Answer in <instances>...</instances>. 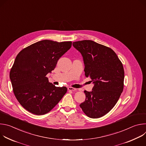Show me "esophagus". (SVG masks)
<instances>
[{"instance_id":"obj_1","label":"esophagus","mask_w":146,"mask_h":146,"mask_svg":"<svg viewBox=\"0 0 146 146\" xmlns=\"http://www.w3.org/2000/svg\"><path fill=\"white\" fill-rule=\"evenodd\" d=\"M68 90H69V91H76V88H73V87H68Z\"/></svg>"}]
</instances>
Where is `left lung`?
I'll list each match as a JSON object with an SVG mask.
<instances>
[{"label":"left lung","mask_w":146,"mask_h":146,"mask_svg":"<svg viewBox=\"0 0 146 146\" xmlns=\"http://www.w3.org/2000/svg\"><path fill=\"white\" fill-rule=\"evenodd\" d=\"M83 58L84 72L94 86L84 91L86 100L80 106L89 117L98 118L108 113L115 105L123 89L124 70L115 52L92 40L73 43Z\"/></svg>","instance_id":"1"}]
</instances>
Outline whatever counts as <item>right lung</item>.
<instances>
[{"instance_id": "1", "label": "right lung", "mask_w": 146, "mask_h": 146, "mask_svg": "<svg viewBox=\"0 0 146 146\" xmlns=\"http://www.w3.org/2000/svg\"><path fill=\"white\" fill-rule=\"evenodd\" d=\"M72 41H39L21 51L10 73L14 94L24 109L36 115L51 111L67 92L48 81L59 59L72 46Z\"/></svg>"}]
</instances>
